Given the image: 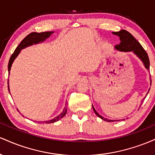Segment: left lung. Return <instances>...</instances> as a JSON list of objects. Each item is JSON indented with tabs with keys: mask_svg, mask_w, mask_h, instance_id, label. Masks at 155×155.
I'll list each match as a JSON object with an SVG mask.
<instances>
[{
	"mask_svg": "<svg viewBox=\"0 0 155 155\" xmlns=\"http://www.w3.org/2000/svg\"><path fill=\"white\" fill-rule=\"evenodd\" d=\"M114 35H116L117 36L120 37V44H118V45L115 46V49L117 50H119L120 51H124V52H127V51H133L135 54L138 57L139 59L141 60L142 63H143V65L146 68L147 70L149 69V59L148 54H147V51H146L142 47V46L140 45L139 42L136 40L134 37L133 36L132 34L127 32L125 30H122V31L119 32H113ZM151 83H152V81H150ZM150 90V89H149ZM148 91V92H149ZM147 92V94H148ZM147 96H145L144 98L143 99V101L146 98ZM92 108H93V111L95 113V114L97 115V117H100L101 119H102L103 120L108 121V122H114V121H120V120H108V119L104 118L102 116H101L96 110L94 108L93 106H92ZM123 120H124V119Z\"/></svg>",
	"mask_w": 155,
	"mask_h": 155,
	"instance_id": "8db88e82",
	"label": "left lung"
}]
</instances>
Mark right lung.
Masks as SVG:
<instances>
[{
    "label": "right lung",
    "instance_id": "obj_1",
    "mask_svg": "<svg viewBox=\"0 0 155 155\" xmlns=\"http://www.w3.org/2000/svg\"><path fill=\"white\" fill-rule=\"evenodd\" d=\"M54 33L53 31H48V32H43V33H35V32H33V33H30L23 40L21 41V43L19 44V46L16 48V49L14 51V53L12 54V56H11L9 62H8V74H10V71L11 68H12V64H13L14 61L16 59L17 56H18L19 53H20L21 49H25V48L30 47V46L33 45V44H37L39 43H41V42L44 41L46 39L49 38L50 35ZM8 91H9V86H8ZM67 112V108L66 107H64L63 111H62V113L60 114V115H58V117H54L52 120H49V121H44V122L46 123H53V122H58V120H60V119H62L63 117L66 114Z\"/></svg>",
    "mask_w": 155,
    "mask_h": 155
}]
</instances>
